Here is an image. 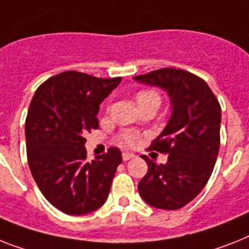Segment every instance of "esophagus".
<instances>
[{"label":"esophagus","instance_id":"obj_1","mask_svg":"<svg viewBox=\"0 0 249 249\" xmlns=\"http://www.w3.org/2000/svg\"><path fill=\"white\" fill-rule=\"evenodd\" d=\"M135 155H133L132 153H128V151H124V153H122V159L124 160V161H127V160H129L131 158H133Z\"/></svg>","mask_w":249,"mask_h":249}]
</instances>
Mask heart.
Segmentation results:
<instances>
[{
	"label": "heart",
	"mask_w": 249,
	"mask_h": 249,
	"mask_svg": "<svg viewBox=\"0 0 249 249\" xmlns=\"http://www.w3.org/2000/svg\"><path fill=\"white\" fill-rule=\"evenodd\" d=\"M136 102L137 104L140 106H142L145 103H150V102H159L160 103V96L155 90L153 89H142L139 90L136 94ZM120 139L124 145H133V143L136 142L137 135L133 131H129V129H124L122 131L120 135Z\"/></svg>",
	"instance_id": "b5f03b06"
}]
</instances>
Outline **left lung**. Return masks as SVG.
I'll return each mask as SVG.
<instances>
[{
    "label": "left lung",
    "mask_w": 249,
    "mask_h": 249,
    "mask_svg": "<svg viewBox=\"0 0 249 249\" xmlns=\"http://www.w3.org/2000/svg\"><path fill=\"white\" fill-rule=\"evenodd\" d=\"M133 79L160 86L172 102L169 122L149 149L168 154L165 164L146 155L147 173L139 194L150 206L178 210L200 194L213 173L220 147L221 108L205 80L180 69H160Z\"/></svg>",
    "instance_id": "1"
}]
</instances>
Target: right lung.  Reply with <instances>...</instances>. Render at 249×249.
<instances>
[{
  "label": "right lung",
  "mask_w": 249,
  "mask_h": 249,
  "mask_svg": "<svg viewBox=\"0 0 249 249\" xmlns=\"http://www.w3.org/2000/svg\"><path fill=\"white\" fill-rule=\"evenodd\" d=\"M121 80L65 71L33 96L25 121L29 168L43 196L62 213H92L109 195L122 153L109 147L89 161L84 135L99 127V104Z\"/></svg>",
  "instance_id": "add662e5"
}]
</instances>
